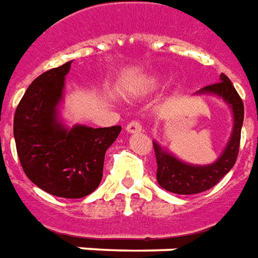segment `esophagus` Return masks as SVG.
Wrapping results in <instances>:
<instances>
[{"label":"esophagus","mask_w":258,"mask_h":258,"mask_svg":"<svg viewBox=\"0 0 258 258\" xmlns=\"http://www.w3.org/2000/svg\"><path fill=\"white\" fill-rule=\"evenodd\" d=\"M126 132L127 133L142 132V125H140V122H138V120H133V122H131V123H127V125H126Z\"/></svg>","instance_id":"obj_1"}]
</instances>
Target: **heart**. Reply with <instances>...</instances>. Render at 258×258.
<instances>
[{
	"mask_svg": "<svg viewBox=\"0 0 258 258\" xmlns=\"http://www.w3.org/2000/svg\"><path fill=\"white\" fill-rule=\"evenodd\" d=\"M161 85V74L146 75V76H142L135 85H132V87L129 89V94H131V96H143V94H149L151 91L157 90Z\"/></svg>",
	"mask_w": 258,
	"mask_h": 258,
	"instance_id": "1",
	"label": "heart"
}]
</instances>
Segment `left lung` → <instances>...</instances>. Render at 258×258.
Masks as SVG:
<instances>
[{"instance_id": "left-lung-1", "label": "left lung", "mask_w": 258, "mask_h": 258, "mask_svg": "<svg viewBox=\"0 0 258 258\" xmlns=\"http://www.w3.org/2000/svg\"><path fill=\"white\" fill-rule=\"evenodd\" d=\"M195 96H215L221 98L231 108L233 125L224 151L215 161L207 165H195L182 161L171 151L164 149L161 144L155 140L153 142L158 165L157 182L162 189L176 195H196L211 189L231 171L239 153L244 108L242 98L231 80L221 74L220 82L203 87L202 90L195 93Z\"/></svg>"}]
</instances>
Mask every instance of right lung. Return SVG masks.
Here are the masks:
<instances>
[{"label":"right lung","instance_id":"add662e5","mask_svg":"<svg viewBox=\"0 0 258 258\" xmlns=\"http://www.w3.org/2000/svg\"><path fill=\"white\" fill-rule=\"evenodd\" d=\"M71 63L33 80L16 108L14 136L22 168L33 183L52 196L80 199L98 187L105 151L122 127L63 123L59 109Z\"/></svg>","mask_w":258,"mask_h":258}]
</instances>
